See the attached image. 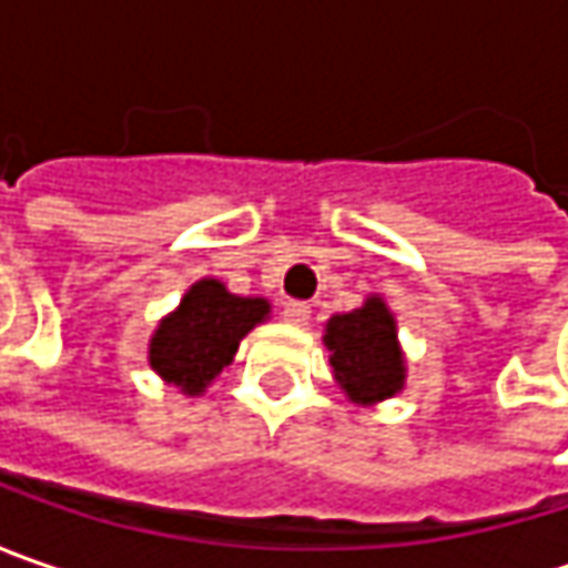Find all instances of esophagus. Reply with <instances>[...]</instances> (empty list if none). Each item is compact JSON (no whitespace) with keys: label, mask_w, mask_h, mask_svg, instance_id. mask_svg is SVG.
<instances>
[{"label":"esophagus","mask_w":568,"mask_h":568,"mask_svg":"<svg viewBox=\"0 0 568 568\" xmlns=\"http://www.w3.org/2000/svg\"><path fill=\"white\" fill-rule=\"evenodd\" d=\"M281 316L287 318V322H294V325H303V322L310 318V303H303V300H287V303L281 306Z\"/></svg>","instance_id":"obj_1"}]
</instances>
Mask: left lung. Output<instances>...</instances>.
I'll list each match as a JSON object with an SVG mask.
<instances>
[{"instance_id":"1","label":"left lung","mask_w":568,"mask_h":568,"mask_svg":"<svg viewBox=\"0 0 568 568\" xmlns=\"http://www.w3.org/2000/svg\"><path fill=\"white\" fill-rule=\"evenodd\" d=\"M322 341L335 379L354 404L385 402L404 388L398 328L382 296H366L361 310L328 318Z\"/></svg>"}]
</instances>
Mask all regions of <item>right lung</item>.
Wrapping results in <instances>:
<instances>
[{
    "instance_id": "1",
    "label": "right lung",
    "mask_w": 568,
    "mask_h": 568,
    "mask_svg": "<svg viewBox=\"0 0 568 568\" xmlns=\"http://www.w3.org/2000/svg\"><path fill=\"white\" fill-rule=\"evenodd\" d=\"M272 313L262 296H236L214 277H202L180 306L161 318L148 344V363L164 382L186 395H202L214 376L233 361L240 341Z\"/></svg>"
}]
</instances>
